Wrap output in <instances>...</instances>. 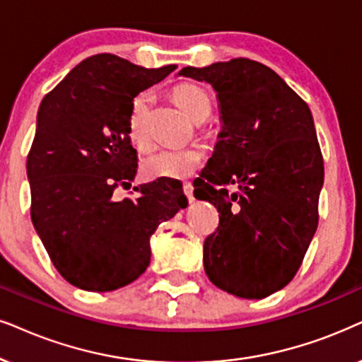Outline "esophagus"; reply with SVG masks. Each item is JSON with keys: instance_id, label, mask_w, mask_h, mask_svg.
<instances>
[{"instance_id": "esophagus-1", "label": "esophagus", "mask_w": 362, "mask_h": 362, "mask_svg": "<svg viewBox=\"0 0 362 362\" xmlns=\"http://www.w3.org/2000/svg\"><path fill=\"white\" fill-rule=\"evenodd\" d=\"M182 191H185L186 198L189 199V203H192V201H194V194H192V191H194V187H192L191 182H185V186H182Z\"/></svg>"}]
</instances>
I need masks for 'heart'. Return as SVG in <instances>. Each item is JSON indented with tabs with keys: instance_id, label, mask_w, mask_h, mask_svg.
<instances>
[{
	"instance_id": "1",
	"label": "heart",
	"mask_w": 362,
	"mask_h": 362,
	"mask_svg": "<svg viewBox=\"0 0 362 362\" xmlns=\"http://www.w3.org/2000/svg\"><path fill=\"white\" fill-rule=\"evenodd\" d=\"M173 100L192 121L206 118L211 111L209 96L196 84L182 83L173 89ZM149 96L141 93L131 103L128 131L134 143L144 138V115ZM203 153L198 148H163L144 158L143 175L146 180H185L201 164Z\"/></svg>"
}]
</instances>
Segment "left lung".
<instances>
[{"label":"left lung","instance_id":"8db88e82","mask_svg":"<svg viewBox=\"0 0 362 362\" xmlns=\"http://www.w3.org/2000/svg\"><path fill=\"white\" fill-rule=\"evenodd\" d=\"M177 76L211 84L221 119L194 185L196 198L219 213L204 241V271L229 294L262 299L294 278L317 228L325 166L311 110L279 74L246 58Z\"/></svg>","mask_w":362,"mask_h":362}]
</instances>
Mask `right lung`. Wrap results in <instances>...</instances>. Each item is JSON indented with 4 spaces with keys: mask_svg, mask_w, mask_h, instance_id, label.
<instances>
[{
    "mask_svg": "<svg viewBox=\"0 0 362 362\" xmlns=\"http://www.w3.org/2000/svg\"><path fill=\"white\" fill-rule=\"evenodd\" d=\"M176 68L95 54L41 101L26 161L31 221L58 273L79 289L106 293L138 279L151 259L153 233L187 206L175 180L134 187L136 199L112 198L138 168L131 103Z\"/></svg>",
    "mask_w": 362,
    "mask_h": 362,
    "instance_id": "right-lung-1",
    "label": "right lung"
}]
</instances>
